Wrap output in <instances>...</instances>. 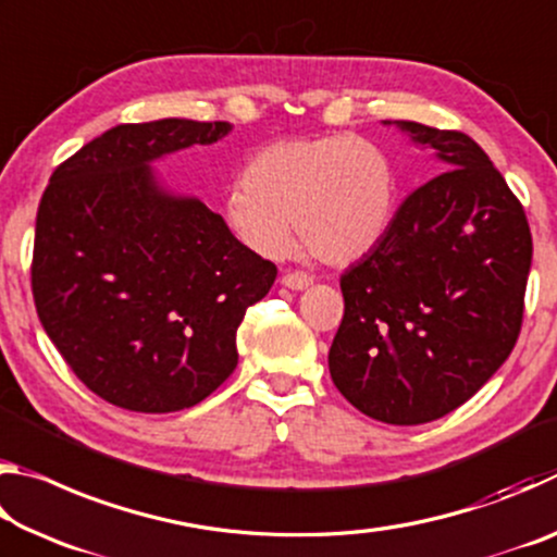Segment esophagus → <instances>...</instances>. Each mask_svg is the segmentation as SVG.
Here are the masks:
<instances>
[{"mask_svg": "<svg viewBox=\"0 0 557 557\" xmlns=\"http://www.w3.org/2000/svg\"><path fill=\"white\" fill-rule=\"evenodd\" d=\"M282 285L289 287V289H305V287L312 285V277H309L307 272H301V270H289V272H285V275H282Z\"/></svg>", "mask_w": 557, "mask_h": 557, "instance_id": "esophagus-1", "label": "esophagus"}]
</instances>
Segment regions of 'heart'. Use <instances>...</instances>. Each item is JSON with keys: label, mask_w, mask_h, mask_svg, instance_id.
Listing matches in <instances>:
<instances>
[{"label": "heart", "mask_w": 557, "mask_h": 557, "mask_svg": "<svg viewBox=\"0 0 557 557\" xmlns=\"http://www.w3.org/2000/svg\"><path fill=\"white\" fill-rule=\"evenodd\" d=\"M395 174L379 145L354 135L282 139L252 157L223 199L245 248L285 256L295 235L329 265H348L381 243L393 219Z\"/></svg>", "instance_id": "b5f03b06"}]
</instances>
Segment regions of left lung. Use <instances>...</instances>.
Here are the masks:
<instances>
[{"label": "left lung", "mask_w": 557, "mask_h": 557, "mask_svg": "<svg viewBox=\"0 0 557 557\" xmlns=\"http://www.w3.org/2000/svg\"><path fill=\"white\" fill-rule=\"evenodd\" d=\"M440 157L381 243L342 275L332 381L388 425H422L467 403L523 324L533 240L521 201L474 139L398 122Z\"/></svg>", "instance_id": "8db88e82"}]
</instances>
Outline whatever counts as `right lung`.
Returning <instances> with one entry per match:
<instances>
[{
	"label": "right lung",
	"mask_w": 557,
	"mask_h": 557,
	"mask_svg": "<svg viewBox=\"0 0 557 557\" xmlns=\"http://www.w3.org/2000/svg\"><path fill=\"white\" fill-rule=\"evenodd\" d=\"M228 129L178 117L117 125L55 166L41 196L36 312L71 371L117 408L174 412L209 398L238 366L245 312L277 277L219 213L164 194L147 166Z\"/></svg>",
	"instance_id": "right-lung-1"
}]
</instances>
